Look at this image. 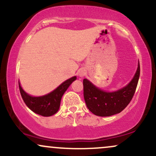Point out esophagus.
Instances as JSON below:
<instances>
[{
    "mask_svg": "<svg viewBox=\"0 0 156 156\" xmlns=\"http://www.w3.org/2000/svg\"><path fill=\"white\" fill-rule=\"evenodd\" d=\"M86 74H87V72H86L85 69H83V68H81V69H80L78 70V76L80 78H83V77L85 76Z\"/></svg>",
    "mask_w": 156,
    "mask_h": 156,
    "instance_id": "esophagus-1",
    "label": "esophagus"
}]
</instances>
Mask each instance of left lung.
<instances>
[{"instance_id": "obj_1", "label": "left lung", "mask_w": 156, "mask_h": 156, "mask_svg": "<svg viewBox=\"0 0 156 156\" xmlns=\"http://www.w3.org/2000/svg\"><path fill=\"white\" fill-rule=\"evenodd\" d=\"M140 76L139 62L132 80L122 88L107 92L98 88L90 80L84 78L83 97L87 108L94 115L110 117L120 113L129 104L136 89Z\"/></svg>"}]
</instances>
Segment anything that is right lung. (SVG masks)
Returning <instances> with one entry per match:
<instances>
[{
  "label": "right lung",
  "mask_w": 156,
  "mask_h": 156,
  "mask_svg": "<svg viewBox=\"0 0 156 156\" xmlns=\"http://www.w3.org/2000/svg\"><path fill=\"white\" fill-rule=\"evenodd\" d=\"M76 78V76H73L61 83L56 89L48 94L38 97L30 95L25 92L19 81L20 92L23 101L32 112L43 117H51L58 112L62 96Z\"/></svg>",
  "instance_id": "1"
}]
</instances>
